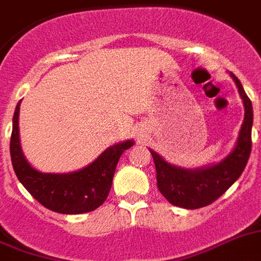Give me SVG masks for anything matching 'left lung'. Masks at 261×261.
Masks as SVG:
<instances>
[{
  "label": "left lung",
  "mask_w": 261,
  "mask_h": 261,
  "mask_svg": "<svg viewBox=\"0 0 261 261\" xmlns=\"http://www.w3.org/2000/svg\"><path fill=\"white\" fill-rule=\"evenodd\" d=\"M230 76L237 84L244 106V120L240 126L237 144L230 154L210 166L185 169L170 164L153 149H149L157 171L158 190L174 206L189 210L208 206L220 195H223L233 182H237L246 168L252 146V103L247 96L240 80L232 72H230Z\"/></svg>",
  "instance_id": "8db88e82"
}]
</instances>
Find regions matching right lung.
I'll return each mask as SVG.
<instances>
[{
    "label": "right lung",
    "mask_w": 261,
    "mask_h": 261,
    "mask_svg": "<svg viewBox=\"0 0 261 261\" xmlns=\"http://www.w3.org/2000/svg\"><path fill=\"white\" fill-rule=\"evenodd\" d=\"M18 101L13 116L10 157L13 169L23 188L46 208L59 214H83L96 210L104 203L112 186L116 165L133 140L115 144L83 169L71 173H42L24 157L19 140Z\"/></svg>",
    "instance_id": "right-lung-1"
}]
</instances>
